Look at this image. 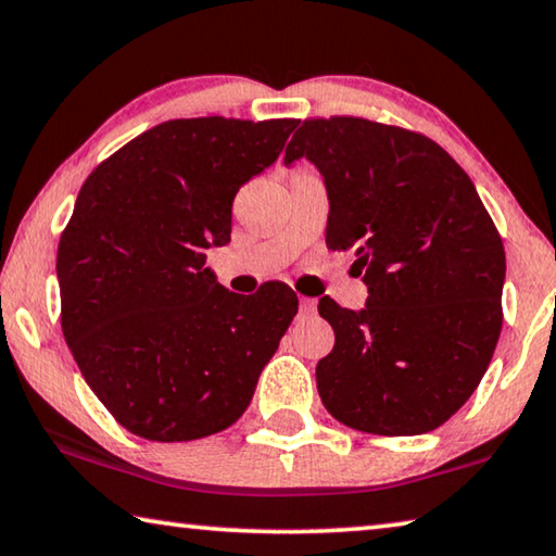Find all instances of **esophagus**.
I'll use <instances>...</instances> for the list:
<instances>
[{"label":"esophagus","instance_id":"esophagus-1","mask_svg":"<svg viewBox=\"0 0 556 556\" xmlns=\"http://www.w3.org/2000/svg\"><path fill=\"white\" fill-rule=\"evenodd\" d=\"M299 306H302V314H314L316 312V299L302 296V299H299Z\"/></svg>","mask_w":556,"mask_h":556}]
</instances>
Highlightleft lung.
Masks as SVG:
<instances>
[{
  "instance_id": "left-lung-1",
  "label": "left lung",
  "mask_w": 556,
  "mask_h": 556,
  "mask_svg": "<svg viewBox=\"0 0 556 556\" xmlns=\"http://www.w3.org/2000/svg\"><path fill=\"white\" fill-rule=\"evenodd\" d=\"M309 157L329 190L326 247L354 250L366 306L331 296L333 349L316 389L343 426L420 435L463 408L495 354L505 247L468 173L435 140L356 116L306 118L285 163Z\"/></svg>"
}]
</instances>
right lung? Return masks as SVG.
Listing matches in <instances>:
<instances>
[{
	"label": "right lung",
	"mask_w": 556,
	"mask_h": 556,
	"mask_svg": "<svg viewBox=\"0 0 556 556\" xmlns=\"http://www.w3.org/2000/svg\"><path fill=\"white\" fill-rule=\"evenodd\" d=\"M294 118L165 121L93 167L61 232V331L105 410L157 443L207 438L250 405L292 324L285 281L235 294L205 267L237 190L277 161Z\"/></svg>",
	"instance_id": "right-lung-1"
}]
</instances>
